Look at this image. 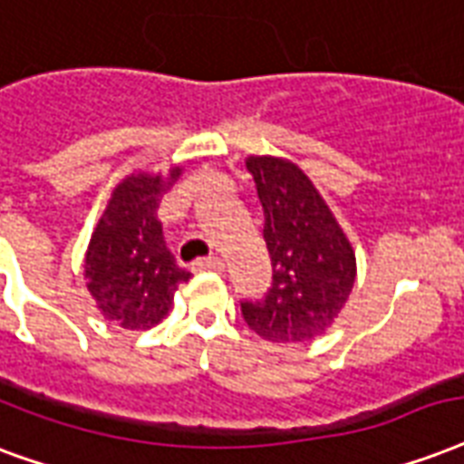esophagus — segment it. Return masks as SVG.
<instances>
[{"instance_id": "1", "label": "esophagus", "mask_w": 464, "mask_h": 464, "mask_svg": "<svg viewBox=\"0 0 464 464\" xmlns=\"http://www.w3.org/2000/svg\"><path fill=\"white\" fill-rule=\"evenodd\" d=\"M226 267V263L221 260V257L211 256V257H201V260H197V263L192 265V270L201 272V270H214V272H221Z\"/></svg>"}]
</instances>
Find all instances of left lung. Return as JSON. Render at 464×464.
<instances>
[{"instance_id":"obj_1","label":"left lung","mask_w":464,"mask_h":464,"mask_svg":"<svg viewBox=\"0 0 464 464\" xmlns=\"http://www.w3.org/2000/svg\"><path fill=\"white\" fill-rule=\"evenodd\" d=\"M247 172L263 207V238L272 260V287L240 302L260 338L306 343L326 334L355 285V253L331 208L295 162L250 155Z\"/></svg>"}]
</instances>
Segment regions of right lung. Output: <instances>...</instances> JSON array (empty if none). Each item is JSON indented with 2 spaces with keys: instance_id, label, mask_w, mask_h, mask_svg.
Returning a JSON list of instances; mask_svg holds the SVG:
<instances>
[{
  "instance_id": "right-lung-1",
  "label": "right lung",
  "mask_w": 464,
  "mask_h": 464,
  "mask_svg": "<svg viewBox=\"0 0 464 464\" xmlns=\"http://www.w3.org/2000/svg\"><path fill=\"white\" fill-rule=\"evenodd\" d=\"M182 168L138 172L116 185L84 256L87 289L104 318L148 331L168 316L177 287L192 277L165 246L158 207Z\"/></svg>"
}]
</instances>
